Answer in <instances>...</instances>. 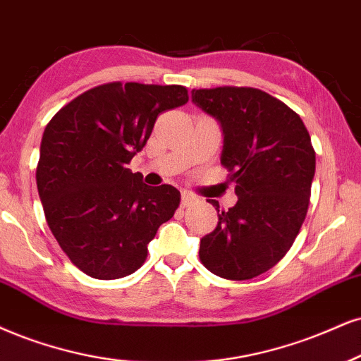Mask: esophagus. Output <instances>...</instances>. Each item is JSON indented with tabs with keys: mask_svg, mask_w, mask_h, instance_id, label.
I'll return each instance as SVG.
<instances>
[{
	"mask_svg": "<svg viewBox=\"0 0 361 361\" xmlns=\"http://www.w3.org/2000/svg\"><path fill=\"white\" fill-rule=\"evenodd\" d=\"M194 202H195V197L192 194L184 192L180 195V207H189L190 204H194Z\"/></svg>",
	"mask_w": 361,
	"mask_h": 361,
	"instance_id": "34e87169",
	"label": "esophagus"
}]
</instances>
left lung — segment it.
I'll return each mask as SVG.
<instances>
[{
    "mask_svg": "<svg viewBox=\"0 0 361 361\" xmlns=\"http://www.w3.org/2000/svg\"><path fill=\"white\" fill-rule=\"evenodd\" d=\"M192 102L219 120L221 164L238 194L229 211L211 202L219 221L201 239L199 257L221 278H256L283 259L308 212L317 166L311 137L295 110L257 88H201Z\"/></svg>",
    "mask_w": 361,
    "mask_h": 361,
    "instance_id": "obj_1",
    "label": "left lung"
}]
</instances>
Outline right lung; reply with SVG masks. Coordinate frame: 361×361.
Returning <instances> with one entry per match:
<instances>
[{"label": "right lung", "instance_id": "right-lung-1", "mask_svg": "<svg viewBox=\"0 0 361 361\" xmlns=\"http://www.w3.org/2000/svg\"><path fill=\"white\" fill-rule=\"evenodd\" d=\"M182 85L112 82L83 92L43 132L37 185L48 228L83 273L118 279L147 259V244L179 207L172 185L150 188L127 169L159 114L188 104Z\"/></svg>", "mask_w": 361, "mask_h": 361}]
</instances>
